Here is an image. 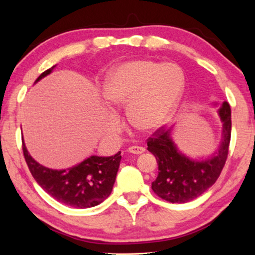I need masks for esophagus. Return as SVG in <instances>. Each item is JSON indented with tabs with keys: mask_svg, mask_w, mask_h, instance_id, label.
Returning <instances> with one entry per match:
<instances>
[{
	"mask_svg": "<svg viewBox=\"0 0 255 255\" xmlns=\"http://www.w3.org/2000/svg\"><path fill=\"white\" fill-rule=\"evenodd\" d=\"M128 151L133 154H141L144 152L145 149L143 147H139V145H132V147L128 149Z\"/></svg>",
	"mask_w": 255,
	"mask_h": 255,
	"instance_id": "esophagus-1",
	"label": "esophagus"
}]
</instances>
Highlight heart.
Returning <instances> with one entry per match:
<instances>
[{
  "label": "heart",
  "instance_id": "heart-1",
  "mask_svg": "<svg viewBox=\"0 0 255 255\" xmlns=\"http://www.w3.org/2000/svg\"><path fill=\"white\" fill-rule=\"evenodd\" d=\"M185 89V74L175 63L133 60L115 68L103 86L113 107L127 106L132 127L151 131L169 121Z\"/></svg>",
  "mask_w": 255,
  "mask_h": 255
}]
</instances>
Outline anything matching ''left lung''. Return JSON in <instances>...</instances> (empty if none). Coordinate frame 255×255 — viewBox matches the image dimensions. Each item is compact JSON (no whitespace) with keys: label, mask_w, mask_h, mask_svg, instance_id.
<instances>
[{"label":"left lung","mask_w":255,"mask_h":255,"mask_svg":"<svg viewBox=\"0 0 255 255\" xmlns=\"http://www.w3.org/2000/svg\"><path fill=\"white\" fill-rule=\"evenodd\" d=\"M223 122V140L217 152L202 160H193L177 149L171 129L159 128L148 139V150L158 163L159 174L152 182L153 192L170 203H187L213 186L223 171L231 137V110L228 102L218 108Z\"/></svg>","instance_id":"1"}]
</instances>
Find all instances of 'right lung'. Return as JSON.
Segmentation results:
<instances>
[{
    "instance_id": "obj_1",
    "label": "right lung",
    "mask_w": 255,
    "mask_h": 255,
    "mask_svg": "<svg viewBox=\"0 0 255 255\" xmlns=\"http://www.w3.org/2000/svg\"><path fill=\"white\" fill-rule=\"evenodd\" d=\"M55 67L42 72L36 82L50 74ZM23 153L31 175L45 192L59 203L81 209L94 207L110 196L122 160L119 151L112 156L92 155L66 170H52L31 158L24 140Z\"/></svg>"
}]
</instances>
